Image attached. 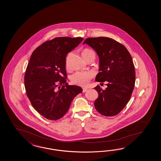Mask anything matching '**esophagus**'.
Segmentation results:
<instances>
[{
	"label": "esophagus",
	"instance_id": "1",
	"mask_svg": "<svg viewBox=\"0 0 161 161\" xmlns=\"http://www.w3.org/2000/svg\"><path fill=\"white\" fill-rule=\"evenodd\" d=\"M87 90H88V88H82V92H86Z\"/></svg>",
	"mask_w": 161,
	"mask_h": 161
}]
</instances>
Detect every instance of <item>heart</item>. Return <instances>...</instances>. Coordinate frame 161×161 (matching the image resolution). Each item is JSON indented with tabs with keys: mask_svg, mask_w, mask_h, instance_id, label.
<instances>
[{
	"mask_svg": "<svg viewBox=\"0 0 161 161\" xmlns=\"http://www.w3.org/2000/svg\"><path fill=\"white\" fill-rule=\"evenodd\" d=\"M91 53H94V52L90 49H86L82 52V55H88ZM68 60H69V56H67L66 59V66H68ZM94 76V73L91 71H79L72 75L71 77V81L73 84H76L80 86H86L90 82L91 79H92Z\"/></svg>",
	"mask_w": 161,
	"mask_h": 161,
	"instance_id": "b5f03b06",
	"label": "heart"
}]
</instances>
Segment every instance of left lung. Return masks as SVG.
I'll use <instances>...</instances> for the list:
<instances>
[{
    "label": "left lung",
    "mask_w": 161,
    "mask_h": 161,
    "mask_svg": "<svg viewBox=\"0 0 161 161\" xmlns=\"http://www.w3.org/2000/svg\"><path fill=\"white\" fill-rule=\"evenodd\" d=\"M85 43L96 52L99 59V73L95 81L107 82L105 90L99 86L94 88L98 94L95 108L103 116L116 115L129 101L134 88L136 75L132 58L125 46L110 38H88Z\"/></svg>",
    "instance_id": "left-lung-1"
}]
</instances>
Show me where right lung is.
I'll return each instance as SVG.
<instances>
[{
	"label": "right lung",
	"mask_w": 161,
	"mask_h": 161,
	"mask_svg": "<svg viewBox=\"0 0 161 161\" xmlns=\"http://www.w3.org/2000/svg\"><path fill=\"white\" fill-rule=\"evenodd\" d=\"M82 41L81 37H57L32 53L24 77L25 88L32 105L44 118L52 120L62 118L73 99L82 91L80 86L67 85L66 69L67 55Z\"/></svg>",
	"instance_id": "add662e5"
}]
</instances>
